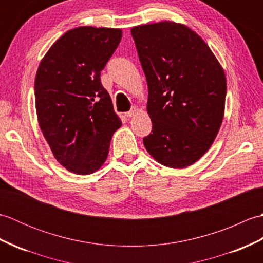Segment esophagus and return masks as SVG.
Returning <instances> with one entry per match:
<instances>
[{
    "mask_svg": "<svg viewBox=\"0 0 263 263\" xmlns=\"http://www.w3.org/2000/svg\"><path fill=\"white\" fill-rule=\"evenodd\" d=\"M137 113H138V108H137V107H133L131 110L126 111L125 116H126V117H132V116H135Z\"/></svg>",
    "mask_w": 263,
    "mask_h": 263,
    "instance_id": "esophagus-1",
    "label": "esophagus"
}]
</instances>
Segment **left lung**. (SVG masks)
<instances>
[{"label":"left lung","mask_w":263,"mask_h":263,"mask_svg":"<svg viewBox=\"0 0 263 263\" xmlns=\"http://www.w3.org/2000/svg\"><path fill=\"white\" fill-rule=\"evenodd\" d=\"M148 83L153 130L143 138L159 164L185 168L208 152L225 113L226 76L209 46L185 25L131 29Z\"/></svg>","instance_id":"obj_1"}]
</instances>
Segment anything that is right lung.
Returning <instances> with one entry per match:
<instances>
[{"label":"right lung","instance_id":"obj_1","mask_svg":"<svg viewBox=\"0 0 263 263\" xmlns=\"http://www.w3.org/2000/svg\"><path fill=\"white\" fill-rule=\"evenodd\" d=\"M121 38L122 30L114 28H74L53 44L37 69L39 126L55 159L78 175L103 166L122 125L100 82Z\"/></svg>","mask_w":263,"mask_h":263}]
</instances>
